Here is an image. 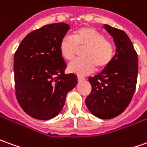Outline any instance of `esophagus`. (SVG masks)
<instances>
[{"label":"esophagus","instance_id":"34e87169","mask_svg":"<svg viewBox=\"0 0 147 147\" xmlns=\"http://www.w3.org/2000/svg\"><path fill=\"white\" fill-rule=\"evenodd\" d=\"M77 80H78V81L80 82V81H81V80H84V78L82 77V76H77Z\"/></svg>","mask_w":147,"mask_h":147}]
</instances>
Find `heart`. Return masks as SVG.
<instances>
[{
  "mask_svg": "<svg viewBox=\"0 0 147 147\" xmlns=\"http://www.w3.org/2000/svg\"><path fill=\"white\" fill-rule=\"evenodd\" d=\"M83 59H78L68 64L70 72L85 75L107 68L113 59V45L105 40L101 33L89 26H83L73 32L72 37L65 35L59 43V52L66 60H72L79 49H83Z\"/></svg>",
  "mask_w": 147,
  "mask_h": 147,
  "instance_id": "heart-1",
  "label": "heart"
}]
</instances>
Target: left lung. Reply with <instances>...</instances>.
<instances>
[{"instance_id":"1","label":"left lung","mask_w":147,"mask_h":147,"mask_svg":"<svg viewBox=\"0 0 147 147\" xmlns=\"http://www.w3.org/2000/svg\"><path fill=\"white\" fill-rule=\"evenodd\" d=\"M113 38L116 53L107 68L89 77L92 92L85 99L88 110L100 119L120 115L131 101L136 88L138 60L131 40L122 30L104 25Z\"/></svg>"}]
</instances>
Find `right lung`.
<instances>
[{
  "label": "right lung",
  "mask_w": 147,
  "mask_h": 147,
  "mask_svg": "<svg viewBox=\"0 0 147 147\" xmlns=\"http://www.w3.org/2000/svg\"><path fill=\"white\" fill-rule=\"evenodd\" d=\"M70 26L60 22L47 25L28 34L14 55L15 92L19 105L34 118L56 117L66 96L77 84V76L65 74V61L59 43Z\"/></svg>",
  "instance_id": "add662e5"
}]
</instances>
